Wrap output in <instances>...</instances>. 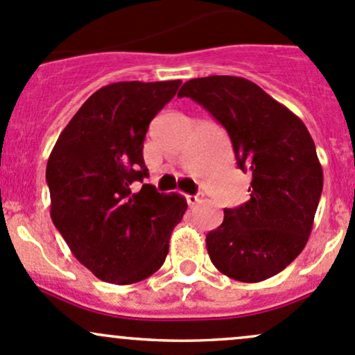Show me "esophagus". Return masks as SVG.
<instances>
[{"label":"esophagus","mask_w":355,"mask_h":355,"mask_svg":"<svg viewBox=\"0 0 355 355\" xmlns=\"http://www.w3.org/2000/svg\"><path fill=\"white\" fill-rule=\"evenodd\" d=\"M185 198H187V202H189V205H196L202 200V196L200 193H196V196H185Z\"/></svg>","instance_id":"34e87169"}]
</instances>
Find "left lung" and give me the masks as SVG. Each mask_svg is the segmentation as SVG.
Wrapping results in <instances>:
<instances>
[{"label":"left lung","instance_id":"obj_1","mask_svg":"<svg viewBox=\"0 0 355 355\" xmlns=\"http://www.w3.org/2000/svg\"><path fill=\"white\" fill-rule=\"evenodd\" d=\"M205 107L227 131L237 166L251 175L249 200L224 209L205 243L214 266L244 283L283 271L305 248L323 189L315 143L290 109L243 77L209 76L178 97Z\"/></svg>","mask_w":355,"mask_h":355}]
</instances>
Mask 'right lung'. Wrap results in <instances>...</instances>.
Here are the masks:
<instances>
[{
	"label": "right lung",
	"mask_w": 355,
	"mask_h": 355,
	"mask_svg": "<svg viewBox=\"0 0 355 355\" xmlns=\"http://www.w3.org/2000/svg\"><path fill=\"white\" fill-rule=\"evenodd\" d=\"M180 80L116 83L96 91L58 136L46 163L50 216L72 254L107 283L162 268L187 200L135 182L148 177L143 141Z\"/></svg>",
	"instance_id": "1"
}]
</instances>
